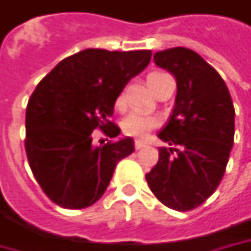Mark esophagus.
I'll list each match as a JSON object with an SVG mask.
<instances>
[{"label": "esophagus", "mask_w": 251, "mask_h": 251, "mask_svg": "<svg viewBox=\"0 0 251 251\" xmlns=\"http://www.w3.org/2000/svg\"><path fill=\"white\" fill-rule=\"evenodd\" d=\"M144 145H145V144H144V142H142V141H140V140H137L135 142H134V147H135V150H141V148H142Z\"/></svg>", "instance_id": "obj_1"}]
</instances>
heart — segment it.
<instances>
[{
	"label": "heart",
	"instance_id": "1",
	"mask_svg": "<svg viewBox=\"0 0 251 251\" xmlns=\"http://www.w3.org/2000/svg\"><path fill=\"white\" fill-rule=\"evenodd\" d=\"M162 73H152L148 75V82L153 76L159 75ZM117 106H121L124 103V93H120V96L117 98ZM158 119L152 114H147L144 111L135 110L131 111L130 114L123 120V131L128 135L132 137H144L150 130L153 127H156Z\"/></svg>",
	"mask_w": 251,
	"mask_h": 251
}]
</instances>
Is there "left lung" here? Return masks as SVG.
I'll list each match as a JSON object with an SVG mask.
<instances>
[{"instance_id": "1", "label": "left lung", "mask_w": 251, "mask_h": 251, "mask_svg": "<svg viewBox=\"0 0 251 251\" xmlns=\"http://www.w3.org/2000/svg\"><path fill=\"white\" fill-rule=\"evenodd\" d=\"M155 64L176 78L177 93L158 137L159 160L145 175L166 207L190 211L217 190L235 137V107L225 81L196 51L173 47L153 54Z\"/></svg>"}]
</instances>
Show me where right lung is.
I'll use <instances>...</instances> for the list:
<instances>
[{
  "mask_svg": "<svg viewBox=\"0 0 251 251\" xmlns=\"http://www.w3.org/2000/svg\"><path fill=\"white\" fill-rule=\"evenodd\" d=\"M151 50L86 49L64 58L36 86L26 107L25 150L46 196L68 209L91 207L104 194L119 160L134 152L130 137L95 145L100 128L114 138V103L151 61Z\"/></svg>",
  "mask_w": 251,
  "mask_h": 251,
  "instance_id": "obj_1",
  "label": "right lung"
}]
</instances>
